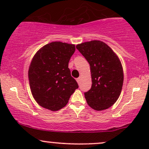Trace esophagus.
<instances>
[{"label":"esophagus","mask_w":149,"mask_h":149,"mask_svg":"<svg viewBox=\"0 0 149 149\" xmlns=\"http://www.w3.org/2000/svg\"><path fill=\"white\" fill-rule=\"evenodd\" d=\"M80 80H81V77H78V78H76V81L78 82V84L80 83Z\"/></svg>","instance_id":"obj_1"}]
</instances>
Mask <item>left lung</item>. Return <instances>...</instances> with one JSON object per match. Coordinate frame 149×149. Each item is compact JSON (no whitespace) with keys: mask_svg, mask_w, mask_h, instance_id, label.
<instances>
[{"mask_svg":"<svg viewBox=\"0 0 149 149\" xmlns=\"http://www.w3.org/2000/svg\"><path fill=\"white\" fill-rule=\"evenodd\" d=\"M90 66L92 87L85 92L87 103L96 111H102L118 100L123 84V70L119 58L109 46L100 40L76 45Z\"/></svg>","mask_w":149,"mask_h":149,"instance_id":"left-lung-1","label":"left lung"}]
</instances>
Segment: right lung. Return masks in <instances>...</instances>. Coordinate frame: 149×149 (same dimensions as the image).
I'll return each instance as SVG.
<instances>
[{
	"label": "right lung",
	"mask_w": 149,
	"mask_h": 149,
	"mask_svg": "<svg viewBox=\"0 0 149 149\" xmlns=\"http://www.w3.org/2000/svg\"><path fill=\"white\" fill-rule=\"evenodd\" d=\"M75 49L73 44L52 42L39 49L32 59L29 69L31 91L42 107L52 111L62 109L78 88L69 69Z\"/></svg>",
	"instance_id": "add662e5"
}]
</instances>
